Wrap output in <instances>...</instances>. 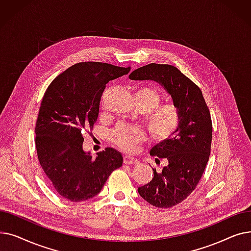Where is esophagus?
Returning <instances> with one entry per match:
<instances>
[{
  "mask_svg": "<svg viewBox=\"0 0 251 251\" xmlns=\"http://www.w3.org/2000/svg\"><path fill=\"white\" fill-rule=\"evenodd\" d=\"M138 163H139L138 160H136L134 156H131V155L124 156V164L126 165H137Z\"/></svg>",
  "mask_w": 251,
  "mask_h": 251,
  "instance_id": "34e87169",
  "label": "esophagus"
}]
</instances>
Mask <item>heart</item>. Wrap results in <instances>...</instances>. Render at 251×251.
<instances>
[{"label":"heart","instance_id":"b5f03b06","mask_svg":"<svg viewBox=\"0 0 251 251\" xmlns=\"http://www.w3.org/2000/svg\"><path fill=\"white\" fill-rule=\"evenodd\" d=\"M133 100L137 108L146 112L144 122L152 140L163 142L177 132L182 122V114L177 104L160 103L159 92L148 86L137 89ZM144 138L146 133L137 126L119 125L111 133L112 142L125 151H133Z\"/></svg>","mask_w":251,"mask_h":251}]
</instances>
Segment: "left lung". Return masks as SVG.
Returning a JSON list of instances; mask_svg holds the SVG:
<instances>
[{"label": "left lung", "mask_w": 251, "mask_h": 251, "mask_svg": "<svg viewBox=\"0 0 251 251\" xmlns=\"http://www.w3.org/2000/svg\"><path fill=\"white\" fill-rule=\"evenodd\" d=\"M132 80H153L172 97L181 114L177 132L151 150L155 162L167 160L162 172L138 187L144 201L155 207L168 208L182 202L199 184L209 159L212 118L201 88L172 65L151 63L129 75Z\"/></svg>", "instance_id": "left-lung-1"}]
</instances>
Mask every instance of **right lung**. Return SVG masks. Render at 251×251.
I'll return each mask as SVG.
<instances>
[{"label":"right lung","mask_w":251,"mask_h":251,"mask_svg":"<svg viewBox=\"0 0 251 251\" xmlns=\"http://www.w3.org/2000/svg\"><path fill=\"white\" fill-rule=\"evenodd\" d=\"M129 71L130 67L82 62L58 75L47 88L35 124V147L44 173L63 199H91L122 166L121 152L112 148L92 159L82 149V133L94 128L105 84Z\"/></svg>","instance_id":"1"}]
</instances>
